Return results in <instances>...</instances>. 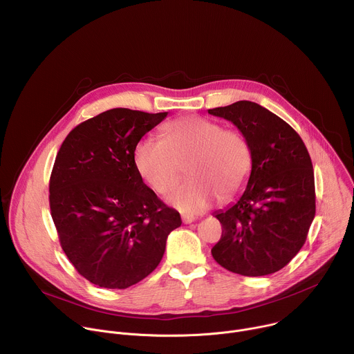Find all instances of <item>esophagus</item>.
I'll use <instances>...</instances> for the list:
<instances>
[{
	"mask_svg": "<svg viewBox=\"0 0 354 354\" xmlns=\"http://www.w3.org/2000/svg\"><path fill=\"white\" fill-rule=\"evenodd\" d=\"M196 218L193 217V216H186V214H183L182 216V221L185 223V224H190V223H193Z\"/></svg>",
	"mask_w": 354,
	"mask_h": 354,
	"instance_id": "esophagus-1",
	"label": "esophagus"
}]
</instances>
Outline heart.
<instances>
[{"label":"heart","mask_w":354,"mask_h":354,"mask_svg":"<svg viewBox=\"0 0 354 354\" xmlns=\"http://www.w3.org/2000/svg\"><path fill=\"white\" fill-rule=\"evenodd\" d=\"M134 162L158 194H167L178 185L186 165L189 179L168 201L180 213L198 214L217 197L227 200L245 186L252 171V151L241 131L189 116L165 124L162 140L147 137L138 141Z\"/></svg>","instance_id":"b5f03b06"}]
</instances>
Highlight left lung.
Wrapping results in <instances>:
<instances>
[{"label":"left lung","mask_w":354,"mask_h":354,"mask_svg":"<svg viewBox=\"0 0 354 354\" xmlns=\"http://www.w3.org/2000/svg\"><path fill=\"white\" fill-rule=\"evenodd\" d=\"M209 113L232 122L252 151L245 192L232 206L216 213L223 234L212 255L218 265L242 276L279 272L306 243L315 217L308 149L288 123L250 100Z\"/></svg>","instance_id":"left-lung-1"}]
</instances>
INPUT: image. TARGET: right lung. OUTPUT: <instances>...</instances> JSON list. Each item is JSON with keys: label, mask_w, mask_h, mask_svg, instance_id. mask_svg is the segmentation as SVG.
<instances>
[{"label": "right lung", "mask_w": 354, "mask_h": 354, "mask_svg": "<svg viewBox=\"0 0 354 354\" xmlns=\"http://www.w3.org/2000/svg\"><path fill=\"white\" fill-rule=\"evenodd\" d=\"M168 112L116 108L74 127L48 183L60 245L75 270L104 288H127L161 262L167 238L180 227L144 182L134 162L141 137Z\"/></svg>", "instance_id": "right-lung-1"}]
</instances>
